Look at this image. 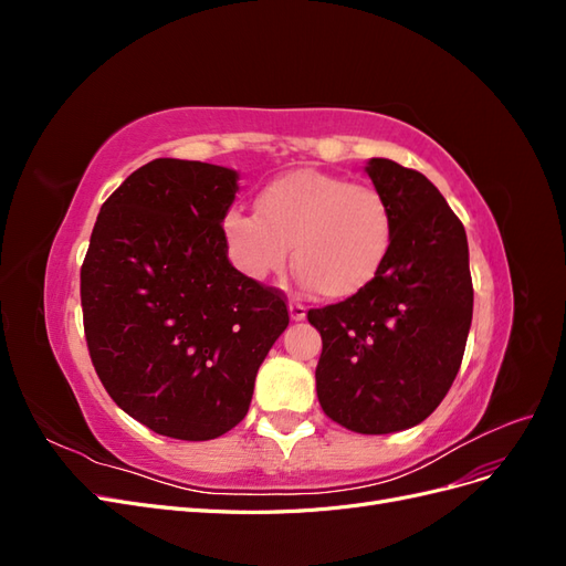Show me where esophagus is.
Masks as SVG:
<instances>
[{
    "label": "esophagus",
    "instance_id": "34e87169",
    "mask_svg": "<svg viewBox=\"0 0 566 566\" xmlns=\"http://www.w3.org/2000/svg\"><path fill=\"white\" fill-rule=\"evenodd\" d=\"M290 318L304 321L306 318V306L300 304V302H290Z\"/></svg>",
    "mask_w": 566,
    "mask_h": 566
}]
</instances>
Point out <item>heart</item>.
<instances>
[{
  "instance_id": "heart-1",
  "label": "heart",
  "mask_w": 566,
  "mask_h": 566,
  "mask_svg": "<svg viewBox=\"0 0 566 566\" xmlns=\"http://www.w3.org/2000/svg\"><path fill=\"white\" fill-rule=\"evenodd\" d=\"M221 231L248 279L281 273L295 254L306 287L347 300L380 276L394 243V217L375 186L302 167L269 181L256 212L231 208Z\"/></svg>"
}]
</instances>
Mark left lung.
<instances>
[{"label": "left lung", "instance_id": "left-lung-1", "mask_svg": "<svg viewBox=\"0 0 566 566\" xmlns=\"http://www.w3.org/2000/svg\"><path fill=\"white\" fill-rule=\"evenodd\" d=\"M394 217L387 262L361 293L310 310L321 333L323 413L358 434L422 422L451 389L472 323L468 235L439 188L416 169L370 158Z\"/></svg>", "mask_w": 566, "mask_h": 566}]
</instances>
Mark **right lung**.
<instances>
[{
  "label": "right lung",
  "instance_id": "add662e5",
  "mask_svg": "<svg viewBox=\"0 0 566 566\" xmlns=\"http://www.w3.org/2000/svg\"><path fill=\"white\" fill-rule=\"evenodd\" d=\"M229 167L158 158L101 205L80 271L98 380L163 437L208 441L250 408L256 370L287 328L281 290L229 262Z\"/></svg>",
  "mask_w": 566,
  "mask_h": 566
}]
</instances>
